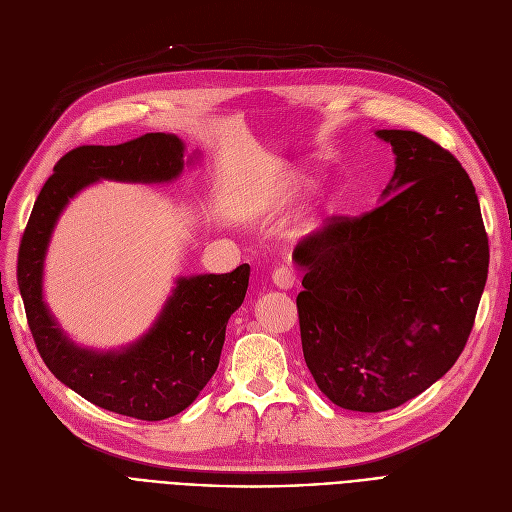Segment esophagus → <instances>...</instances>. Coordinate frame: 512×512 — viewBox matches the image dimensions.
I'll list each match as a JSON object with an SVG mask.
<instances>
[{"mask_svg":"<svg viewBox=\"0 0 512 512\" xmlns=\"http://www.w3.org/2000/svg\"><path fill=\"white\" fill-rule=\"evenodd\" d=\"M272 282H274L280 290H290V288L294 286V272H292V267H288V265L276 267L274 274H272Z\"/></svg>","mask_w":512,"mask_h":512,"instance_id":"1","label":"esophagus"}]
</instances>
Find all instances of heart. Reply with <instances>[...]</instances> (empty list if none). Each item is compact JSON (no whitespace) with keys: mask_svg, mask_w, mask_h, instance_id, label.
Listing matches in <instances>:
<instances>
[{"mask_svg":"<svg viewBox=\"0 0 512 512\" xmlns=\"http://www.w3.org/2000/svg\"><path fill=\"white\" fill-rule=\"evenodd\" d=\"M313 184H315V176L309 170H305V168L292 170L288 176V195L294 197V195L307 193Z\"/></svg>","mask_w":512,"mask_h":512,"instance_id":"b5f03b06","label":"heart"}]
</instances>
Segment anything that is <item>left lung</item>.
<instances>
[{
  "label": "left lung",
  "mask_w": 512,
  "mask_h": 512,
  "mask_svg": "<svg viewBox=\"0 0 512 512\" xmlns=\"http://www.w3.org/2000/svg\"><path fill=\"white\" fill-rule=\"evenodd\" d=\"M392 147L382 203L299 242L305 363L334 405L380 413L456 363L488 280L475 186L446 149L413 130H375Z\"/></svg>",
  "instance_id": "obj_1"
}]
</instances>
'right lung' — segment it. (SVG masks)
<instances>
[{
    "instance_id": "1",
    "label": "right lung",
    "mask_w": 512,
    "mask_h": 512,
    "mask_svg": "<svg viewBox=\"0 0 512 512\" xmlns=\"http://www.w3.org/2000/svg\"><path fill=\"white\" fill-rule=\"evenodd\" d=\"M184 141L149 132L122 145H85L66 153L41 188L18 251V288L37 351L49 371L93 405L118 415L161 421L193 405L218 369L230 315L245 301L249 263L230 274L180 276L151 328L134 342L99 351L74 342L43 294L49 240L62 211L99 180L166 184L201 151L184 159Z\"/></svg>"
}]
</instances>
